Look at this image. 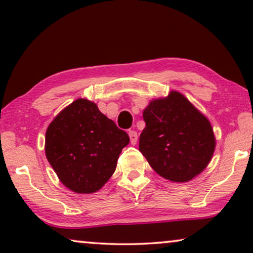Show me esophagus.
Wrapping results in <instances>:
<instances>
[{
	"label": "esophagus",
	"instance_id": "obj_1",
	"mask_svg": "<svg viewBox=\"0 0 253 253\" xmlns=\"http://www.w3.org/2000/svg\"><path fill=\"white\" fill-rule=\"evenodd\" d=\"M129 137H130V141H131V144L132 145H136V143H137V139H138V134H137V132L134 130H131V131H129Z\"/></svg>",
	"mask_w": 253,
	"mask_h": 253
}]
</instances>
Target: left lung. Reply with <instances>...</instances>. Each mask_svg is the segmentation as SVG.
<instances>
[{
    "instance_id": "obj_1",
    "label": "left lung",
    "mask_w": 253,
    "mask_h": 253,
    "mask_svg": "<svg viewBox=\"0 0 253 253\" xmlns=\"http://www.w3.org/2000/svg\"><path fill=\"white\" fill-rule=\"evenodd\" d=\"M146 126L139 151L159 175L171 182H188L210 164L215 138L210 121L181 93L155 99L144 109Z\"/></svg>"
}]
</instances>
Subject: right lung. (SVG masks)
I'll list each match as a JSON object with an SVG mask.
<instances>
[{
  "label": "right lung",
  "mask_w": 253,
  "mask_h": 253,
  "mask_svg": "<svg viewBox=\"0 0 253 253\" xmlns=\"http://www.w3.org/2000/svg\"><path fill=\"white\" fill-rule=\"evenodd\" d=\"M126 131L100 112L94 102L77 99L62 110L46 131L47 160L60 181L76 193H93L116 169Z\"/></svg>",
  "instance_id": "add662e5"
}]
</instances>
